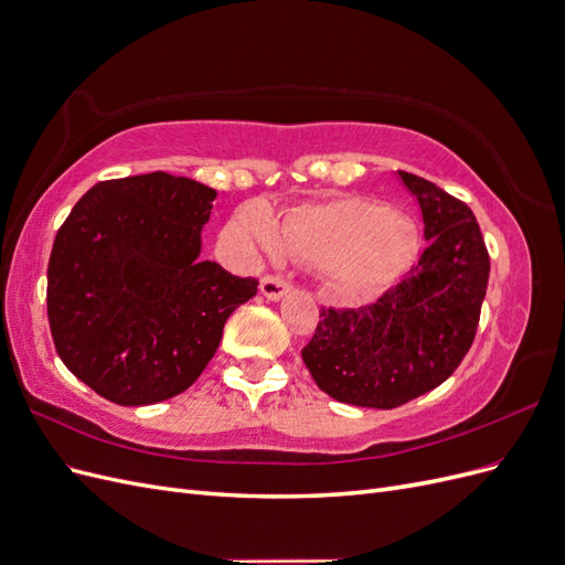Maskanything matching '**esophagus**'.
Listing matches in <instances>:
<instances>
[{"instance_id":"esophagus-1","label":"esophagus","mask_w":565,"mask_h":565,"mask_svg":"<svg viewBox=\"0 0 565 565\" xmlns=\"http://www.w3.org/2000/svg\"><path fill=\"white\" fill-rule=\"evenodd\" d=\"M259 289H262V295L266 297V299H280L282 295H287V289H289V285H287V280H282L280 276H266L262 282H259Z\"/></svg>"}]
</instances>
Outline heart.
<instances>
[{
  "label": "heart",
  "mask_w": 565,
  "mask_h": 565,
  "mask_svg": "<svg viewBox=\"0 0 565 565\" xmlns=\"http://www.w3.org/2000/svg\"><path fill=\"white\" fill-rule=\"evenodd\" d=\"M237 228L256 252L273 256L282 249L295 259L318 262L322 276L347 297L388 285L417 247L413 221L361 195L301 204L276 226L259 207H247Z\"/></svg>",
  "instance_id": "b5f03b06"
}]
</instances>
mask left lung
I'll return each mask as SVG.
<instances>
[{"label":"left lung","instance_id":"obj_1","mask_svg":"<svg viewBox=\"0 0 565 565\" xmlns=\"http://www.w3.org/2000/svg\"><path fill=\"white\" fill-rule=\"evenodd\" d=\"M419 202L426 247L407 276L361 309H322L301 358L339 403L391 409L446 382L473 344L490 256L473 212L398 172Z\"/></svg>","mask_w":565,"mask_h":565}]
</instances>
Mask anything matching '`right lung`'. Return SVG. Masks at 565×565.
<instances>
[{
    "instance_id": "add662e5",
    "label": "right lung",
    "mask_w": 565,
    "mask_h": 565,
    "mask_svg": "<svg viewBox=\"0 0 565 565\" xmlns=\"http://www.w3.org/2000/svg\"><path fill=\"white\" fill-rule=\"evenodd\" d=\"M216 191L152 172L100 181L56 233L46 313L65 367L117 405H152L191 386L224 324L256 295L202 262Z\"/></svg>"
}]
</instances>
